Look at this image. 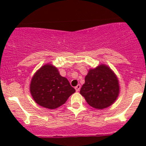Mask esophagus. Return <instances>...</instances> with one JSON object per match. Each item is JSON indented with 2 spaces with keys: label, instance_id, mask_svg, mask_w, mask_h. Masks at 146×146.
Segmentation results:
<instances>
[{
  "label": "esophagus",
  "instance_id": "obj_1",
  "mask_svg": "<svg viewBox=\"0 0 146 146\" xmlns=\"http://www.w3.org/2000/svg\"><path fill=\"white\" fill-rule=\"evenodd\" d=\"M75 89H76V90L77 91V92H78L80 89V85H78L77 86L75 87Z\"/></svg>",
  "mask_w": 146,
  "mask_h": 146
}]
</instances>
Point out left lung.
I'll return each instance as SVG.
<instances>
[{
    "label": "left lung",
    "mask_w": 146,
    "mask_h": 146,
    "mask_svg": "<svg viewBox=\"0 0 146 146\" xmlns=\"http://www.w3.org/2000/svg\"><path fill=\"white\" fill-rule=\"evenodd\" d=\"M80 93L93 108L105 109L111 105L119 96L118 78L110 67L101 64L90 69Z\"/></svg>",
    "instance_id": "8db88e82"
}]
</instances>
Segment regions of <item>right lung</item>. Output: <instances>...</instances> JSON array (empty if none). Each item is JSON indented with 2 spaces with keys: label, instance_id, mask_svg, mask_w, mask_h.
Wrapping results in <instances>:
<instances>
[{
  "label": "right lung",
  "instance_id": "add662e5",
  "mask_svg": "<svg viewBox=\"0 0 146 146\" xmlns=\"http://www.w3.org/2000/svg\"><path fill=\"white\" fill-rule=\"evenodd\" d=\"M29 87L36 103L50 110L64 104L76 92L67 78L62 77L57 68L51 64L44 65L35 73Z\"/></svg>",
  "mask_w": 146,
  "mask_h": 146
}]
</instances>
